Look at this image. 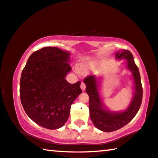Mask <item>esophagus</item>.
Wrapping results in <instances>:
<instances>
[{"mask_svg":"<svg viewBox=\"0 0 158 158\" xmlns=\"http://www.w3.org/2000/svg\"><path fill=\"white\" fill-rule=\"evenodd\" d=\"M81 89L82 91H84V90L86 89V84H85L84 82H83V81H82L81 84Z\"/></svg>","mask_w":158,"mask_h":158,"instance_id":"obj_1","label":"esophagus"}]
</instances>
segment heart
Returning <instances> with one entry per match:
<instances>
[{
	"instance_id": "1",
	"label": "heart",
	"mask_w": 158,
	"mask_h": 158,
	"mask_svg": "<svg viewBox=\"0 0 158 158\" xmlns=\"http://www.w3.org/2000/svg\"><path fill=\"white\" fill-rule=\"evenodd\" d=\"M86 69H87L86 66L81 65V66L79 67V70H80V71H81V72H84V71H86Z\"/></svg>"
}]
</instances>
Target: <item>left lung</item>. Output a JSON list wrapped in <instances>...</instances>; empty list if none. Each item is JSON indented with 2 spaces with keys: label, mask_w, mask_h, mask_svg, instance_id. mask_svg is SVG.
I'll list each match as a JSON object with an SVG mask.
<instances>
[{
  "label": "left lung",
  "mask_w": 158,
  "mask_h": 158,
  "mask_svg": "<svg viewBox=\"0 0 158 158\" xmlns=\"http://www.w3.org/2000/svg\"><path fill=\"white\" fill-rule=\"evenodd\" d=\"M117 60L124 59L127 61V68L131 71L135 85L133 99L128 108L124 112H117L104 108L98 92L97 79L94 75H89L84 79L86 84V92L89 96V112L91 121L97 129L102 131H116L129 123L136 116L141 107L143 88L139 70L135 64L133 55L127 50H122L116 53Z\"/></svg>",
  "instance_id": "1"
}]
</instances>
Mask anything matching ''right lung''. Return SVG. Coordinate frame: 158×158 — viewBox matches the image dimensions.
<instances>
[{"mask_svg":"<svg viewBox=\"0 0 158 158\" xmlns=\"http://www.w3.org/2000/svg\"><path fill=\"white\" fill-rule=\"evenodd\" d=\"M70 54L57 47L34 52L22 70L19 94L25 112L42 127L57 129L65 124L70 107L81 94V81L69 84Z\"/></svg>","mask_w":158,"mask_h":158,"instance_id":"add662e5","label":"right lung"}]
</instances>
